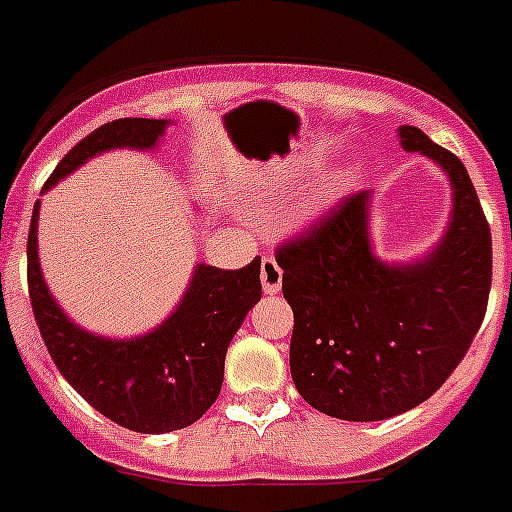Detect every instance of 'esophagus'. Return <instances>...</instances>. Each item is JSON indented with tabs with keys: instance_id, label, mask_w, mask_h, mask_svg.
Returning a JSON list of instances; mask_svg holds the SVG:
<instances>
[{
	"instance_id": "esophagus-1",
	"label": "esophagus",
	"mask_w": 512,
	"mask_h": 512,
	"mask_svg": "<svg viewBox=\"0 0 512 512\" xmlns=\"http://www.w3.org/2000/svg\"><path fill=\"white\" fill-rule=\"evenodd\" d=\"M260 280H262V290L270 295L278 293V290L283 288V270H280V265L275 257H262Z\"/></svg>"
}]
</instances>
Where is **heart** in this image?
I'll return each mask as SVG.
<instances>
[{"instance_id": "obj_1", "label": "heart", "mask_w": 512, "mask_h": 512, "mask_svg": "<svg viewBox=\"0 0 512 512\" xmlns=\"http://www.w3.org/2000/svg\"><path fill=\"white\" fill-rule=\"evenodd\" d=\"M333 191H336V179L328 181V184L323 186V189L315 191V194L308 199V202L300 204V209H298V214H295V219H298V222H305V219L315 217V214H321L323 209L328 207V202H331Z\"/></svg>"}]
</instances>
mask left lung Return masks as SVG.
<instances>
[{
    "mask_svg": "<svg viewBox=\"0 0 512 512\" xmlns=\"http://www.w3.org/2000/svg\"><path fill=\"white\" fill-rule=\"evenodd\" d=\"M399 138L452 184L450 227L424 260L389 265L374 255L371 191L343 197L275 252L295 315V389L346 422L409 412L450 379L480 331L493 280L490 224L462 161L414 126Z\"/></svg>",
    "mask_w": 512,
    "mask_h": 512,
    "instance_id": "left-lung-1",
    "label": "left lung"
}]
</instances>
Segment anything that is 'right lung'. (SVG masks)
Here are the masks:
<instances>
[{
    "instance_id": "right-lung-1",
    "label": "right lung",
    "mask_w": 512,
    "mask_h": 512,
    "mask_svg": "<svg viewBox=\"0 0 512 512\" xmlns=\"http://www.w3.org/2000/svg\"><path fill=\"white\" fill-rule=\"evenodd\" d=\"M166 123L118 118L95 128L55 166L45 189L111 148H154ZM35 204L27 237L32 313L47 351L68 384L103 417L141 434H164L197 422L224 379V356L245 315L260 300V257L240 270L197 265L179 308L146 336L113 341L93 336L62 313L37 260Z\"/></svg>"
}]
</instances>
